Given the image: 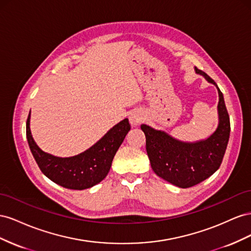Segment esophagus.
<instances>
[{
    "label": "esophagus",
    "instance_id": "1",
    "mask_svg": "<svg viewBox=\"0 0 251 251\" xmlns=\"http://www.w3.org/2000/svg\"><path fill=\"white\" fill-rule=\"evenodd\" d=\"M129 121H130L131 125L137 126V125H139V124L141 123V122L143 121V114H142L140 111H138V110L132 111V112L129 114Z\"/></svg>",
    "mask_w": 251,
    "mask_h": 251
}]
</instances>
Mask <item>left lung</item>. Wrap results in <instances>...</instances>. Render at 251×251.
<instances>
[{"label": "left lung", "instance_id": "left-lung-1", "mask_svg": "<svg viewBox=\"0 0 251 251\" xmlns=\"http://www.w3.org/2000/svg\"><path fill=\"white\" fill-rule=\"evenodd\" d=\"M195 71L218 89L219 124L214 132L204 140L184 142L148 125L141 126L154 174L180 188L192 187L216 173L223 161L230 134V121L223 94L210 76L197 67Z\"/></svg>", "mask_w": 251, "mask_h": 251}]
</instances>
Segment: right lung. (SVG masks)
<instances>
[{
	"label": "right lung",
	"instance_id": "right-lung-1",
	"mask_svg": "<svg viewBox=\"0 0 251 251\" xmlns=\"http://www.w3.org/2000/svg\"><path fill=\"white\" fill-rule=\"evenodd\" d=\"M129 130V122L124 119L82 153L60 157L43 151L34 142L30 131V112L26 122L28 145L42 173L62 187L75 190L90 188L104 180L109 173L114 155Z\"/></svg>",
	"mask_w": 251,
	"mask_h": 251
}]
</instances>
